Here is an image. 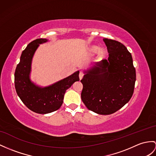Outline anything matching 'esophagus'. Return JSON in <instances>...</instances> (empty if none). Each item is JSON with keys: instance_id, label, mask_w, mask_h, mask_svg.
I'll return each mask as SVG.
<instances>
[{"instance_id": "obj_1", "label": "esophagus", "mask_w": 156, "mask_h": 156, "mask_svg": "<svg viewBox=\"0 0 156 156\" xmlns=\"http://www.w3.org/2000/svg\"><path fill=\"white\" fill-rule=\"evenodd\" d=\"M83 75H84V74H83V72H80V73H79V79H81L83 77Z\"/></svg>"}]
</instances>
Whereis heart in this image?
Returning <instances> with one entry per match:
<instances>
[{"label": "heart", "instance_id": "1", "mask_svg": "<svg viewBox=\"0 0 156 156\" xmlns=\"http://www.w3.org/2000/svg\"><path fill=\"white\" fill-rule=\"evenodd\" d=\"M97 47H95V46H93V47H92L91 48V50H92L93 51H97Z\"/></svg>", "mask_w": 156, "mask_h": 156}]
</instances>
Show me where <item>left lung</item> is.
I'll return each mask as SVG.
<instances>
[{
  "label": "left lung",
  "mask_w": 156,
  "mask_h": 156,
  "mask_svg": "<svg viewBox=\"0 0 156 156\" xmlns=\"http://www.w3.org/2000/svg\"><path fill=\"white\" fill-rule=\"evenodd\" d=\"M103 41L107 47L108 59H102L85 72L81 80V99L90 111L107 115L130 101L134 93L136 69L125 45L114 40Z\"/></svg>",
  "instance_id": "left-lung-1"
}]
</instances>
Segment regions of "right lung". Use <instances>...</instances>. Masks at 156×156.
<instances>
[{
	"label": "right lung",
	"instance_id": "obj_1",
	"mask_svg": "<svg viewBox=\"0 0 156 156\" xmlns=\"http://www.w3.org/2000/svg\"><path fill=\"white\" fill-rule=\"evenodd\" d=\"M44 38L36 39L30 42L20 56V61L14 73L15 89L22 102L32 111L48 114L58 110L63 102L67 89L75 81H79L77 71L69 77L44 88L37 87L30 80L32 57L39 44L46 42Z\"/></svg>",
	"mask_w": 156,
	"mask_h": 156
}]
</instances>
